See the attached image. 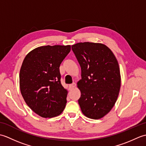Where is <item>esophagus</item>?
<instances>
[{
    "label": "esophagus",
    "instance_id": "1",
    "mask_svg": "<svg viewBox=\"0 0 146 146\" xmlns=\"http://www.w3.org/2000/svg\"><path fill=\"white\" fill-rule=\"evenodd\" d=\"M76 83H73L72 84H71V85H69V87H70V89H73L74 88L76 87Z\"/></svg>",
    "mask_w": 146,
    "mask_h": 146
}]
</instances>
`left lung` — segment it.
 <instances>
[{"label": "left lung", "mask_w": 146, "mask_h": 146, "mask_svg": "<svg viewBox=\"0 0 146 146\" xmlns=\"http://www.w3.org/2000/svg\"><path fill=\"white\" fill-rule=\"evenodd\" d=\"M71 48L81 66L82 79L77 86L81 92L78 104L82 113L90 119H101L119 96V63L112 51L101 43L78 42Z\"/></svg>", "instance_id": "left-lung-1"}]
</instances>
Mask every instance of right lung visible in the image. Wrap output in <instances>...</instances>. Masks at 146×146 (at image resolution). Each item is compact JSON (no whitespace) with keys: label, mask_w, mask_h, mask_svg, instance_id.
Listing matches in <instances>:
<instances>
[{"label":"right lung","mask_w":146,"mask_h":146,"mask_svg":"<svg viewBox=\"0 0 146 146\" xmlns=\"http://www.w3.org/2000/svg\"><path fill=\"white\" fill-rule=\"evenodd\" d=\"M71 46H44L24 58L19 74L22 96L34 112L44 118L60 115L66 106L67 90L61 83L60 66Z\"/></svg>","instance_id":"obj_1"}]
</instances>
